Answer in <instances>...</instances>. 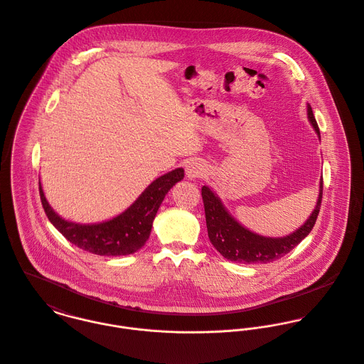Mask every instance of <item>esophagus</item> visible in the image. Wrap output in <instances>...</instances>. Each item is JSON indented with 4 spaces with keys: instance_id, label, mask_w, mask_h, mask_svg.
Masks as SVG:
<instances>
[{
    "instance_id": "esophagus-1",
    "label": "esophagus",
    "mask_w": 364,
    "mask_h": 364,
    "mask_svg": "<svg viewBox=\"0 0 364 364\" xmlns=\"http://www.w3.org/2000/svg\"><path fill=\"white\" fill-rule=\"evenodd\" d=\"M186 176L189 179H196V178H202L203 175H206V165L202 161L193 159L191 162H188L186 168Z\"/></svg>"
}]
</instances>
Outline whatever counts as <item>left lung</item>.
<instances>
[{
    "mask_svg": "<svg viewBox=\"0 0 364 364\" xmlns=\"http://www.w3.org/2000/svg\"><path fill=\"white\" fill-rule=\"evenodd\" d=\"M306 114L311 125L315 128L319 139L321 132L315 120L311 105L306 106ZM323 192V179L319 182V195L316 206L306 222L294 233L284 237H267L257 235L242 226L225 208L220 198L209 188H202V198L205 205L208 235L213 247L228 259L254 264V262H271L288 254L295 245L302 242L314 229L319 215Z\"/></svg>",
    "mask_w": 364,
    "mask_h": 364,
    "instance_id": "obj_1",
    "label": "left lung"
}]
</instances>
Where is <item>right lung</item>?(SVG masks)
<instances>
[{"label": "right lung", "instance_id": "add662e5", "mask_svg": "<svg viewBox=\"0 0 364 364\" xmlns=\"http://www.w3.org/2000/svg\"><path fill=\"white\" fill-rule=\"evenodd\" d=\"M185 172L176 168L151 182L136 200L119 216L102 222L82 225L65 220L48 203L39 181V195L49 222L79 248L107 257L128 255L138 251L151 235L155 215L169 189L182 181Z\"/></svg>", "mask_w": 364, "mask_h": 364}]
</instances>
